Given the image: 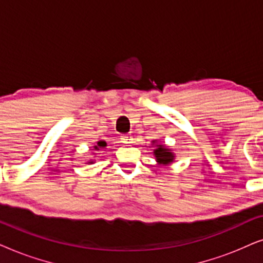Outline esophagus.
Listing matches in <instances>:
<instances>
[{
	"mask_svg": "<svg viewBox=\"0 0 263 263\" xmlns=\"http://www.w3.org/2000/svg\"><path fill=\"white\" fill-rule=\"evenodd\" d=\"M131 141H132L131 135H122L121 136V142L125 143V144H128V143H131Z\"/></svg>",
	"mask_w": 263,
	"mask_h": 263,
	"instance_id": "esophagus-1",
	"label": "esophagus"
}]
</instances>
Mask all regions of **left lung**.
I'll list each match as a JSON object with an SVG mask.
<instances>
[{
	"label": "left lung",
	"instance_id": "obj_1",
	"mask_svg": "<svg viewBox=\"0 0 263 263\" xmlns=\"http://www.w3.org/2000/svg\"><path fill=\"white\" fill-rule=\"evenodd\" d=\"M156 146H157V149L154 150V155H155L156 160L159 161V162L164 163V164L172 162L174 159L173 154L171 153L168 149L164 148L163 145H156Z\"/></svg>",
	"mask_w": 263,
	"mask_h": 263
}]
</instances>
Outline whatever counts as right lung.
Returning <instances> with one entry per match:
<instances>
[{"label":"right lung","instance_id":"1","mask_svg":"<svg viewBox=\"0 0 263 263\" xmlns=\"http://www.w3.org/2000/svg\"><path fill=\"white\" fill-rule=\"evenodd\" d=\"M97 144H99V145H97V146H95V149H97V150H99V148H100V146H104V145H106V143H104V142H102V141H101V142H99V143H97Z\"/></svg>","mask_w":263,"mask_h":263}]
</instances>
